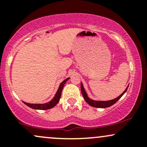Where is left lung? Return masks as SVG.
Wrapping results in <instances>:
<instances>
[{"label": "left lung", "mask_w": 147, "mask_h": 147, "mask_svg": "<svg viewBox=\"0 0 147 147\" xmlns=\"http://www.w3.org/2000/svg\"><path fill=\"white\" fill-rule=\"evenodd\" d=\"M128 87H129V86L126 87L125 90H124V92H123L119 96V97H117V98H115L114 99H111V100H109V101H95V100H93V99H91L89 98L88 96V95H87L86 92V90H84L83 84H82V83L81 84V90H82V95H83V97H84V99H85L86 102L88 104H89V105L92 106V107L104 108H104L110 107V106L113 105L114 104H115V103L117 102V101L122 97V95L126 92V90H127V89H128Z\"/></svg>", "instance_id": "1"}]
</instances>
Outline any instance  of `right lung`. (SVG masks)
<instances>
[{
    "mask_svg": "<svg viewBox=\"0 0 147 147\" xmlns=\"http://www.w3.org/2000/svg\"><path fill=\"white\" fill-rule=\"evenodd\" d=\"M69 79H70V77H68V78L63 80V82L60 84L59 87L55 97H54L52 100L50 101L49 102L45 103V104H30V103H27L25 102H23V103H24L25 105L29 106V107L32 108V109H37V110H48V109H52L54 106H56L57 103L59 102V99L61 95V92L63 88L64 84H65V82H66Z\"/></svg>",
    "mask_w": 147,
    "mask_h": 147,
    "instance_id": "add662e5",
    "label": "right lung"
}]
</instances>
